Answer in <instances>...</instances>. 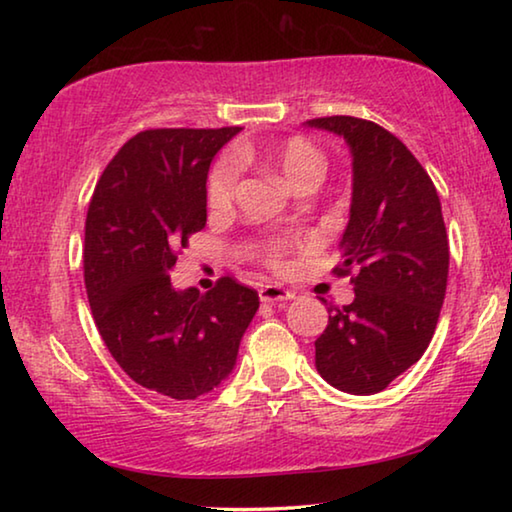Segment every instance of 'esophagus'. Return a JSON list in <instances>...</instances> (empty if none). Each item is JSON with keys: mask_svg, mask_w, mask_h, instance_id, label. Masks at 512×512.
<instances>
[{"mask_svg": "<svg viewBox=\"0 0 512 512\" xmlns=\"http://www.w3.org/2000/svg\"><path fill=\"white\" fill-rule=\"evenodd\" d=\"M291 298H296V293L280 287V284H266V287L259 289V300L271 302V305H277V302H284Z\"/></svg>", "mask_w": 512, "mask_h": 512, "instance_id": "obj_1", "label": "esophagus"}]
</instances>
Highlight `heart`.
<instances>
[{
	"label": "heart",
	"instance_id": "1",
	"mask_svg": "<svg viewBox=\"0 0 512 512\" xmlns=\"http://www.w3.org/2000/svg\"><path fill=\"white\" fill-rule=\"evenodd\" d=\"M241 164H255V167H262L264 171L277 173L293 189L318 185L327 169L325 155L320 153L318 146L300 135L287 137L282 142L239 144L232 149V155H223V158L216 160L210 173H207L205 196L212 212L230 210L239 183ZM284 255H287V246L282 241H271V244L264 246V262L273 271H282L287 266Z\"/></svg>",
	"mask_w": 512,
	"mask_h": 512
}]
</instances>
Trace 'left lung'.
<instances>
[{"label":"left lung","instance_id":"1","mask_svg":"<svg viewBox=\"0 0 512 512\" xmlns=\"http://www.w3.org/2000/svg\"><path fill=\"white\" fill-rule=\"evenodd\" d=\"M307 124L350 146V221L334 273L357 271L350 305L327 307L316 368L339 391L379 393L422 357L436 332L449 273L440 198L415 155L375 121L334 115Z\"/></svg>","mask_w":512,"mask_h":512}]
</instances>
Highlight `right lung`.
<instances>
[{
	"label": "right lung",
	"mask_w": 512,
	"mask_h": 512,
	"mask_svg": "<svg viewBox=\"0 0 512 512\" xmlns=\"http://www.w3.org/2000/svg\"><path fill=\"white\" fill-rule=\"evenodd\" d=\"M225 128H151L103 169L85 219L83 277L121 370L171 400L210 393L235 368L259 296L235 277L176 291L169 271L207 221L205 180Z\"/></svg>",
	"instance_id": "right-lung-1"
}]
</instances>
